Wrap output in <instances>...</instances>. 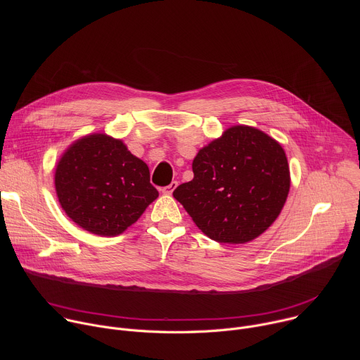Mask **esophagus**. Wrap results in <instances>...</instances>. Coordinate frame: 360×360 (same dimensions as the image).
Listing matches in <instances>:
<instances>
[{
  "mask_svg": "<svg viewBox=\"0 0 360 360\" xmlns=\"http://www.w3.org/2000/svg\"><path fill=\"white\" fill-rule=\"evenodd\" d=\"M176 186H178V182H176V181H172L168 186L161 188V192H162V193H165V195H171Z\"/></svg>",
  "mask_w": 360,
  "mask_h": 360,
  "instance_id": "obj_1",
  "label": "esophagus"
}]
</instances>
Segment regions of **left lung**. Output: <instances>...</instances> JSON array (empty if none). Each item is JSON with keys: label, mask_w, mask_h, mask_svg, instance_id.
<instances>
[{"label": "left lung", "mask_w": 360, "mask_h": 360, "mask_svg": "<svg viewBox=\"0 0 360 360\" xmlns=\"http://www.w3.org/2000/svg\"><path fill=\"white\" fill-rule=\"evenodd\" d=\"M193 179L174 198L196 226L219 243H245L264 233L286 202L290 175L279 142L253 127L236 125L199 149Z\"/></svg>", "instance_id": "8db88e82"}]
</instances>
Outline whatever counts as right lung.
Listing matches in <instances>:
<instances>
[{"label":"right lung","instance_id":"add662e5","mask_svg":"<svg viewBox=\"0 0 360 360\" xmlns=\"http://www.w3.org/2000/svg\"><path fill=\"white\" fill-rule=\"evenodd\" d=\"M56 191L65 214L99 236L122 233L158 198L148 165L105 134L86 135L64 152Z\"/></svg>","mask_w":360,"mask_h":360}]
</instances>
